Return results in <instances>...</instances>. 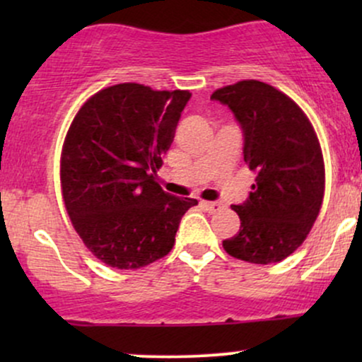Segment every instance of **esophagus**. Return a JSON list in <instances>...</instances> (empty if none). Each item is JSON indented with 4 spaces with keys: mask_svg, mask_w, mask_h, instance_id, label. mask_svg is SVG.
<instances>
[{
    "mask_svg": "<svg viewBox=\"0 0 362 362\" xmlns=\"http://www.w3.org/2000/svg\"><path fill=\"white\" fill-rule=\"evenodd\" d=\"M201 206L204 207L206 211H209V213H218V211L223 209V204L221 202H209V201H201Z\"/></svg>",
    "mask_w": 362,
    "mask_h": 362,
    "instance_id": "34e87169",
    "label": "esophagus"
}]
</instances>
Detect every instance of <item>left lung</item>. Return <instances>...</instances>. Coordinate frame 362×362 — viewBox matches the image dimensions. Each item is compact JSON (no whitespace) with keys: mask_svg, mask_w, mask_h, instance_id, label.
<instances>
[{"mask_svg":"<svg viewBox=\"0 0 362 362\" xmlns=\"http://www.w3.org/2000/svg\"><path fill=\"white\" fill-rule=\"evenodd\" d=\"M243 131V160L257 173L247 201L231 209L240 231L224 250L252 264H276L308 236L325 192V167L313 126L288 95L257 80L211 95Z\"/></svg>","mask_w":362,"mask_h":362,"instance_id":"left-lung-1","label":"left lung"}]
</instances>
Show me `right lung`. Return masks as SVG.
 I'll return each instance as SVG.
<instances>
[{
    "label": "right lung",
    "mask_w": 362,
    "mask_h": 362,
    "mask_svg": "<svg viewBox=\"0 0 362 362\" xmlns=\"http://www.w3.org/2000/svg\"><path fill=\"white\" fill-rule=\"evenodd\" d=\"M192 95L120 83L95 93L74 117L61 155L66 211L86 248L115 269H139L172 250L195 199L156 182Z\"/></svg>",
    "instance_id": "right-lung-1"
}]
</instances>
